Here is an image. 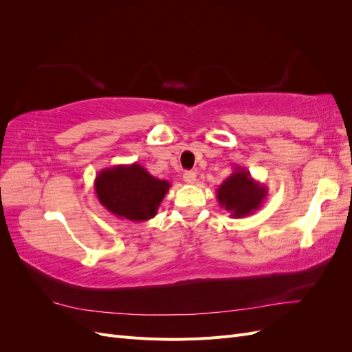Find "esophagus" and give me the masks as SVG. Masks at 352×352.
I'll return each instance as SVG.
<instances>
[{
	"label": "esophagus",
	"instance_id": "obj_1",
	"mask_svg": "<svg viewBox=\"0 0 352 352\" xmlns=\"http://www.w3.org/2000/svg\"><path fill=\"white\" fill-rule=\"evenodd\" d=\"M184 180H185V184H188V185H194L195 180H197L195 172H185L184 173Z\"/></svg>",
	"mask_w": 352,
	"mask_h": 352
}]
</instances>
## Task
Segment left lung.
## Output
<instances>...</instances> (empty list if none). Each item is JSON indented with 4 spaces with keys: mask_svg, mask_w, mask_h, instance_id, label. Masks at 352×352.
I'll use <instances>...</instances> for the list:
<instances>
[{
    "mask_svg": "<svg viewBox=\"0 0 352 352\" xmlns=\"http://www.w3.org/2000/svg\"><path fill=\"white\" fill-rule=\"evenodd\" d=\"M221 208L233 219H242L257 211L267 198V188L255 180L245 167L235 166L232 175L223 182L216 192Z\"/></svg>",
    "mask_w": 352,
    "mask_h": 352,
    "instance_id": "left-lung-1",
    "label": "left lung"
}]
</instances>
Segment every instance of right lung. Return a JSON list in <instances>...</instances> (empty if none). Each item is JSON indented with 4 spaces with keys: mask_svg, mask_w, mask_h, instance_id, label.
<instances>
[{
    "mask_svg": "<svg viewBox=\"0 0 352 352\" xmlns=\"http://www.w3.org/2000/svg\"><path fill=\"white\" fill-rule=\"evenodd\" d=\"M95 194L113 216L131 221L153 219L170 182L150 175L140 163L102 168L95 177Z\"/></svg>",
    "mask_w": 352,
    "mask_h": 352,
    "instance_id": "right-lung-1",
    "label": "right lung"
}]
</instances>
